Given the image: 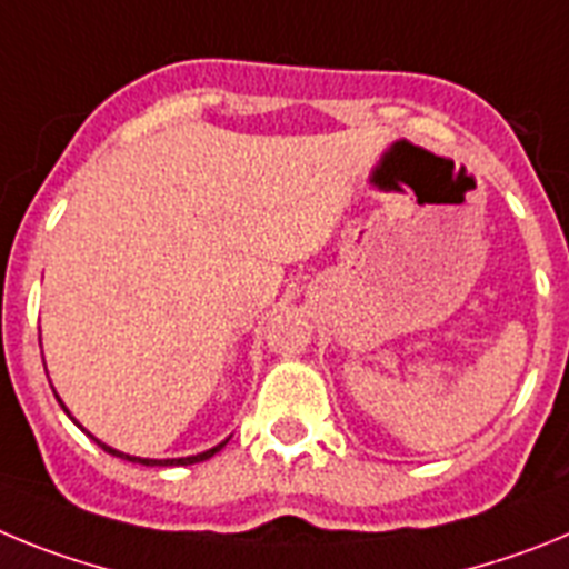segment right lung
I'll list each match as a JSON object with an SVG mask.
<instances>
[{"mask_svg": "<svg viewBox=\"0 0 569 569\" xmlns=\"http://www.w3.org/2000/svg\"><path fill=\"white\" fill-rule=\"evenodd\" d=\"M59 399V396H57ZM59 405H62V401H59ZM64 407V405H62ZM64 413H68V410H64ZM70 416V413H68ZM97 445L102 447L104 453H110V456H119V459H128V461H133V465H148V467H170V465H196V461H204V459H210V456H216L219 453V450H222L224 445H228V439L222 441V445H216V447H210V450H204V453H196V456H188V459H139V456H128V453H119V450H113V447H108V445H102V441L97 439Z\"/></svg>", "mask_w": 569, "mask_h": 569, "instance_id": "obj_1", "label": "right lung"}]
</instances>
